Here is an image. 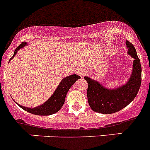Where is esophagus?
Here are the masks:
<instances>
[{
  "label": "esophagus",
  "instance_id": "1",
  "mask_svg": "<svg viewBox=\"0 0 150 150\" xmlns=\"http://www.w3.org/2000/svg\"><path fill=\"white\" fill-rule=\"evenodd\" d=\"M79 74L81 76V77H83V76H85V73L84 71H83V70H80V71H79Z\"/></svg>",
  "mask_w": 150,
  "mask_h": 150
}]
</instances>
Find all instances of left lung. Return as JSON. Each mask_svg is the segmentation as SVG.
<instances>
[{
	"label": "left lung",
	"mask_w": 150,
	"mask_h": 150,
	"mask_svg": "<svg viewBox=\"0 0 150 150\" xmlns=\"http://www.w3.org/2000/svg\"><path fill=\"white\" fill-rule=\"evenodd\" d=\"M128 54L134 58L133 71L129 81L114 90L106 89L97 81L84 77L88 83L87 98L92 110L103 114H110L120 111L134 99L141 85V64L134 46L126 41Z\"/></svg>",
	"instance_id": "1"
}]
</instances>
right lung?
<instances>
[{
    "mask_svg": "<svg viewBox=\"0 0 150 150\" xmlns=\"http://www.w3.org/2000/svg\"><path fill=\"white\" fill-rule=\"evenodd\" d=\"M25 45H26L25 42H22L19 46H18V47L16 49L15 52H14V55L10 59V60L15 56L17 51L22 47H23ZM79 78H80L79 76L74 74V75H71V76H69L63 79V80L61 82L59 87L55 90L53 95L50 97V98L48 100H46L44 104H42L41 106L34 107V108H28V107H25L23 106H20L21 108H22L25 111L34 115L49 116V115L55 113L63 106L64 103V100H65L66 95H67L68 90Z\"/></svg>",
    "mask_w": 150,
    "mask_h": 150,
    "instance_id": "obj_1",
    "label": "right lung"
}]
</instances>
